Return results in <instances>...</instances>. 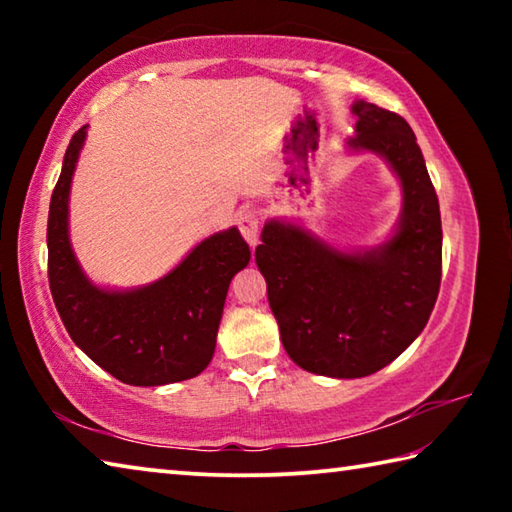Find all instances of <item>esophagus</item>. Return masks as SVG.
<instances>
[{"mask_svg": "<svg viewBox=\"0 0 512 512\" xmlns=\"http://www.w3.org/2000/svg\"><path fill=\"white\" fill-rule=\"evenodd\" d=\"M239 230H241V235H244L248 244L255 246L257 239H259V216L255 212H246L239 219Z\"/></svg>", "mask_w": 512, "mask_h": 512, "instance_id": "obj_1", "label": "esophagus"}]
</instances>
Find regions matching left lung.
Here are the masks:
<instances>
[{
  "instance_id": "1",
  "label": "left lung",
  "mask_w": 512,
  "mask_h": 512,
  "mask_svg": "<svg viewBox=\"0 0 512 512\" xmlns=\"http://www.w3.org/2000/svg\"><path fill=\"white\" fill-rule=\"evenodd\" d=\"M345 151L379 155L402 189L395 228L370 248H339L298 221L268 219L255 262L291 361L334 379L368 377L418 339L436 305L443 228L436 189L406 121L357 99Z\"/></svg>"
}]
</instances>
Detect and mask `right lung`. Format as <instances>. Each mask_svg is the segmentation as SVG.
Segmentation results:
<instances>
[{
  "label": "right lung",
  "instance_id": "right-lung-1",
  "mask_svg": "<svg viewBox=\"0 0 512 512\" xmlns=\"http://www.w3.org/2000/svg\"><path fill=\"white\" fill-rule=\"evenodd\" d=\"M88 126L74 133L49 203V289L72 341L112 377L131 386L192 379L214 357L228 287L250 262L232 225L189 250L158 280L133 289L92 282L69 241V192Z\"/></svg>",
  "mask_w": 512,
  "mask_h": 512
}]
</instances>
